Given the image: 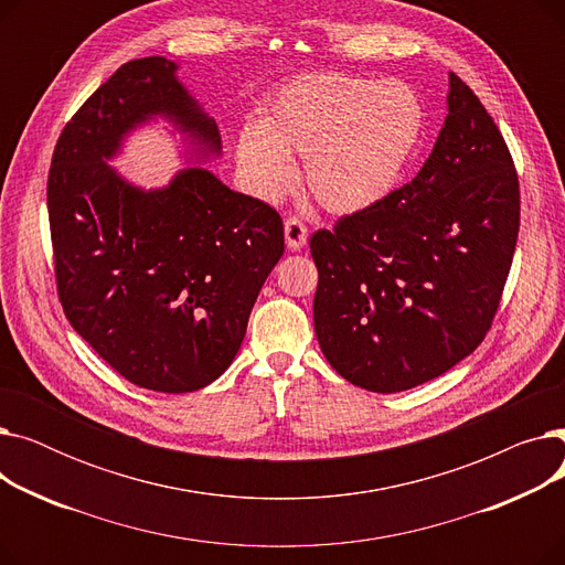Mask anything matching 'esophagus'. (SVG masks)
<instances>
[{
    "mask_svg": "<svg viewBox=\"0 0 565 565\" xmlns=\"http://www.w3.org/2000/svg\"><path fill=\"white\" fill-rule=\"evenodd\" d=\"M284 235H286V247L290 252H300L307 245V226L298 217H288L284 224Z\"/></svg>",
    "mask_w": 565,
    "mask_h": 565,
    "instance_id": "1",
    "label": "esophagus"
}]
</instances>
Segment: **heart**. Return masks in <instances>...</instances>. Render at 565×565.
I'll use <instances>...</instances> for the list:
<instances>
[{
	"mask_svg": "<svg viewBox=\"0 0 565 565\" xmlns=\"http://www.w3.org/2000/svg\"><path fill=\"white\" fill-rule=\"evenodd\" d=\"M426 132V109L401 79L309 73L270 98L260 126L237 137V164L252 190L277 201L298 181L337 215L364 213L396 192Z\"/></svg>",
	"mask_w": 565,
	"mask_h": 565,
	"instance_id": "1",
	"label": "heart"
}]
</instances>
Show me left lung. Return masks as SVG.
Listing matches in <instances>:
<instances>
[{
    "label": "left lung",
    "mask_w": 565,
    "mask_h": 565,
    "mask_svg": "<svg viewBox=\"0 0 565 565\" xmlns=\"http://www.w3.org/2000/svg\"><path fill=\"white\" fill-rule=\"evenodd\" d=\"M447 109L412 183L309 243L320 350L375 394L417 387L477 350L513 263L520 183L509 146L454 73Z\"/></svg>",
    "instance_id": "obj_1"
}]
</instances>
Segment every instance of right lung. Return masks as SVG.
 <instances>
[{
    "mask_svg": "<svg viewBox=\"0 0 565 565\" xmlns=\"http://www.w3.org/2000/svg\"><path fill=\"white\" fill-rule=\"evenodd\" d=\"M175 71L164 56L118 68L64 128L47 178L66 318L116 373L162 394L207 387L231 366L284 254L275 207L203 167L222 156L220 130ZM156 117L186 137L193 164L146 191L108 160Z\"/></svg>",
    "mask_w": 565,
    "mask_h": 565,
    "instance_id": "right-lung-1",
    "label": "right lung"
}]
</instances>
